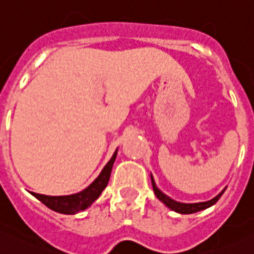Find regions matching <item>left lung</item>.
<instances>
[{"instance_id": "1", "label": "left lung", "mask_w": 254, "mask_h": 254, "mask_svg": "<svg viewBox=\"0 0 254 254\" xmlns=\"http://www.w3.org/2000/svg\"><path fill=\"white\" fill-rule=\"evenodd\" d=\"M151 178V184H153V189H154V193H155L156 198L159 199L160 202L164 203L169 209L174 210L177 213H181V214H191V213H196V212H200V210H204L207 208L212 207L213 204L219 200V198L222 196V194L224 193L227 188H224L223 190L220 191L218 195H215L214 198L210 199V200H207V202H199V203H181V202H177L174 199H172L170 196H168L167 194L163 193L158 187H156L155 182H154V178L153 175L150 174Z\"/></svg>"}]
</instances>
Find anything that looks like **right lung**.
I'll return each mask as SVG.
<instances>
[{"mask_svg": "<svg viewBox=\"0 0 254 254\" xmlns=\"http://www.w3.org/2000/svg\"><path fill=\"white\" fill-rule=\"evenodd\" d=\"M116 154H118V149L113 154V156H111V159L108 162V164L103 168L99 177L87 188L79 191V193L58 196L45 195V194L37 193L31 194L35 198L39 199L40 202L44 203L46 207H49L52 210H55V212L63 213V214H76V213L89 208L100 196L101 191L106 188V186L109 183V179H110L114 162L116 159Z\"/></svg>", "mask_w": 254, "mask_h": 254, "instance_id": "obj_1", "label": "right lung"}]
</instances>
